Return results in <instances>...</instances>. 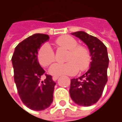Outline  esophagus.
Instances as JSON below:
<instances>
[{
  "label": "esophagus",
  "instance_id": "34e87169",
  "mask_svg": "<svg viewBox=\"0 0 122 122\" xmlns=\"http://www.w3.org/2000/svg\"><path fill=\"white\" fill-rule=\"evenodd\" d=\"M58 77H59L58 76H53V78H52V79H53V81H56V80L58 78Z\"/></svg>",
  "mask_w": 122,
  "mask_h": 122
}]
</instances>
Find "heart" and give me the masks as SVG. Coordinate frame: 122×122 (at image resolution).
I'll return each mask as SVG.
<instances>
[{"mask_svg": "<svg viewBox=\"0 0 122 122\" xmlns=\"http://www.w3.org/2000/svg\"><path fill=\"white\" fill-rule=\"evenodd\" d=\"M56 44L59 47L69 50L65 64H55L49 69L52 75H75L78 69L84 71L89 67L91 56L87 48L78 46V42L73 37L63 35L56 39ZM37 58L40 64L43 67H48L55 60V54L49 44H45L40 47L37 52Z\"/></svg>", "mask_w": 122, "mask_h": 122, "instance_id": "1", "label": "heart"}]
</instances>
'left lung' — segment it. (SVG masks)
Listing matches in <instances>:
<instances>
[{
    "instance_id": "left-lung-1",
    "label": "left lung",
    "mask_w": 122,
    "mask_h": 122,
    "mask_svg": "<svg viewBox=\"0 0 122 122\" xmlns=\"http://www.w3.org/2000/svg\"><path fill=\"white\" fill-rule=\"evenodd\" d=\"M82 40L90 51L91 62L89 70L78 78L71 80L69 94L75 103L82 106H91L100 98L107 82L109 65L107 47L95 36L84 31L71 33Z\"/></svg>"
}]
</instances>
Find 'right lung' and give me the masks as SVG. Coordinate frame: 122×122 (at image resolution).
<instances>
[{
  "label": "right lung",
  "instance_id": "right-lung-1",
  "mask_svg": "<svg viewBox=\"0 0 122 122\" xmlns=\"http://www.w3.org/2000/svg\"><path fill=\"white\" fill-rule=\"evenodd\" d=\"M47 35L36 33L17 45L13 55L14 80L21 100L30 109L42 111L49 107L53 100L56 83L51 75L46 74L39 64L37 52L41 45L49 40Z\"/></svg>",
  "mask_w": 122,
  "mask_h": 122
}]
</instances>
